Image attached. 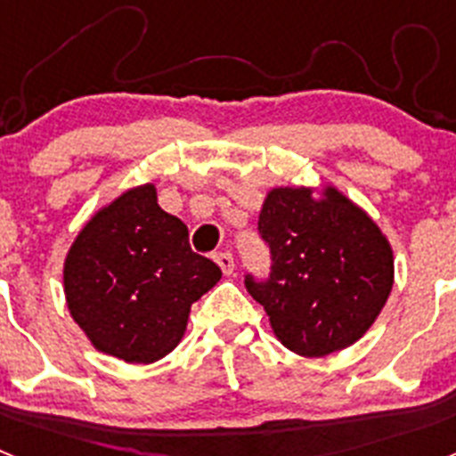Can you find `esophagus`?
Wrapping results in <instances>:
<instances>
[{
	"label": "esophagus",
	"mask_w": 456,
	"mask_h": 456,
	"mask_svg": "<svg viewBox=\"0 0 456 456\" xmlns=\"http://www.w3.org/2000/svg\"><path fill=\"white\" fill-rule=\"evenodd\" d=\"M215 263L219 265L221 272H224L225 276H231L232 269H235V257H232V253H228V251L216 253V256H215Z\"/></svg>",
	"instance_id": "esophagus-1"
}]
</instances>
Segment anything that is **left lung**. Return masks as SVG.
Segmentation results:
<instances>
[{"label":"left lung","mask_w":456,"mask_h":456,"mask_svg":"<svg viewBox=\"0 0 456 456\" xmlns=\"http://www.w3.org/2000/svg\"><path fill=\"white\" fill-rule=\"evenodd\" d=\"M260 237L272 253L265 281L247 289L289 352L329 356L363 338L393 289V248L356 203L326 187H276L267 193Z\"/></svg>","instance_id":"1"}]
</instances>
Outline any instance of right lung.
<instances>
[{
	"mask_svg": "<svg viewBox=\"0 0 456 456\" xmlns=\"http://www.w3.org/2000/svg\"><path fill=\"white\" fill-rule=\"evenodd\" d=\"M219 278L209 257L191 251L187 225L157 205L155 184H141L79 231L63 292L93 347L125 363H155L178 347L191 304Z\"/></svg>",
	"mask_w": 456,
	"mask_h": 456,
	"instance_id": "obj_1",
	"label": "right lung"
}]
</instances>
